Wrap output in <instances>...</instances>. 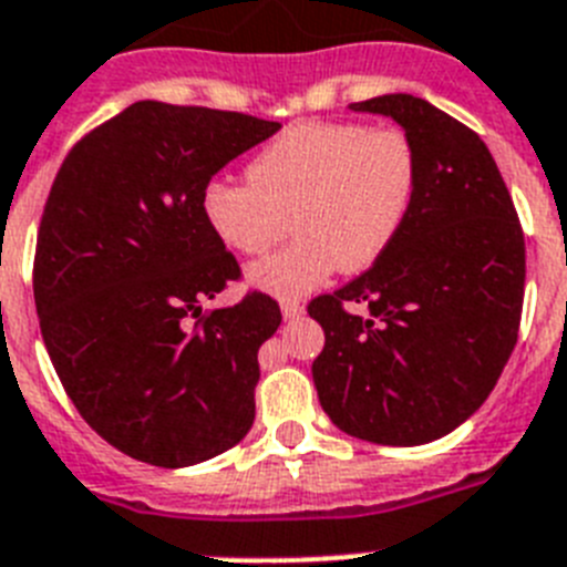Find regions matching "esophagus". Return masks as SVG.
<instances>
[{"mask_svg": "<svg viewBox=\"0 0 567 567\" xmlns=\"http://www.w3.org/2000/svg\"><path fill=\"white\" fill-rule=\"evenodd\" d=\"M280 312H284V318H287V321H295V318L303 316V303L284 301V303H280Z\"/></svg>", "mask_w": 567, "mask_h": 567, "instance_id": "esophagus-1", "label": "esophagus"}]
</instances>
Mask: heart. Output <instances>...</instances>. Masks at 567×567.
I'll list each match as a JSON object with an SVG mask.
<instances>
[{"mask_svg": "<svg viewBox=\"0 0 567 567\" xmlns=\"http://www.w3.org/2000/svg\"><path fill=\"white\" fill-rule=\"evenodd\" d=\"M249 183L212 181L203 217L231 251L260 255L287 231V249L249 266L260 292L298 298L338 272H364L390 249L413 209L419 148L399 125L355 120L295 123L246 168Z\"/></svg>", "mask_w": 567, "mask_h": 567, "instance_id": "1", "label": "heart"}]
</instances>
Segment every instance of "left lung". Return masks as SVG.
Here are the masks:
<instances>
[{
	"mask_svg": "<svg viewBox=\"0 0 567 567\" xmlns=\"http://www.w3.org/2000/svg\"><path fill=\"white\" fill-rule=\"evenodd\" d=\"M350 109L393 117L413 137L419 188L390 249L307 307L327 338L312 379L343 433L415 447L467 422L499 381L519 336L525 235L496 159L467 125L413 94Z\"/></svg>",
	"mask_w": 567,
	"mask_h": 567,
	"instance_id": "left-lung-1",
	"label": "left lung"
}]
</instances>
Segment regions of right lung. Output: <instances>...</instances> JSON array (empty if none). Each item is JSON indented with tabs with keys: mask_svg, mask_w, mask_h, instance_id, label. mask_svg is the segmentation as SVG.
Returning a JSON list of instances; mask_svg holds the SVG:
<instances>
[{
	"mask_svg": "<svg viewBox=\"0 0 567 567\" xmlns=\"http://www.w3.org/2000/svg\"><path fill=\"white\" fill-rule=\"evenodd\" d=\"M278 128L143 100L85 134L56 172L33 258L42 341L82 419L137 462H206L255 422L258 350L280 307L249 292L203 316L240 266L200 200L229 159Z\"/></svg>",
	"mask_w": 567,
	"mask_h": 567,
	"instance_id": "obj_1",
	"label": "right lung"
}]
</instances>
